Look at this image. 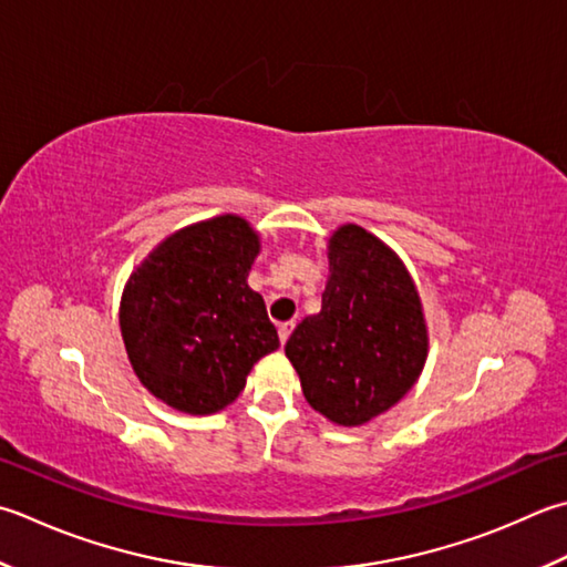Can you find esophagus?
Returning a JSON list of instances; mask_svg holds the SVG:
<instances>
[{"label": "esophagus", "instance_id": "1", "mask_svg": "<svg viewBox=\"0 0 567 567\" xmlns=\"http://www.w3.org/2000/svg\"><path fill=\"white\" fill-rule=\"evenodd\" d=\"M292 329H295V321H282V324L277 327V334H280V341H282V343H285L287 339H290Z\"/></svg>", "mask_w": 567, "mask_h": 567}]
</instances>
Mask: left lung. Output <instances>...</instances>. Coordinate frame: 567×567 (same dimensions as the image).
<instances>
[{"label":"left lung","mask_w":567,"mask_h":567,"mask_svg":"<svg viewBox=\"0 0 567 567\" xmlns=\"http://www.w3.org/2000/svg\"><path fill=\"white\" fill-rule=\"evenodd\" d=\"M321 312L285 343L307 403L343 427L393 408L425 369L430 334L423 299L405 262L381 238L343 224L327 243Z\"/></svg>","instance_id":"8db88e82"}]
</instances>
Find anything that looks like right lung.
Returning a JSON list of instances; mask_svg holds the SVG:
<instances>
[{"mask_svg": "<svg viewBox=\"0 0 567 567\" xmlns=\"http://www.w3.org/2000/svg\"><path fill=\"white\" fill-rule=\"evenodd\" d=\"M258 252V230L224 214L166 236L132 270L120 331L132 371L157 401L186 415L218 413L280 347L248 285Z\"/></svg>", "mask_w": 567, "mask_h": 567, "instance_id": "add662e5", "label": "right lung"}]
</instances>
